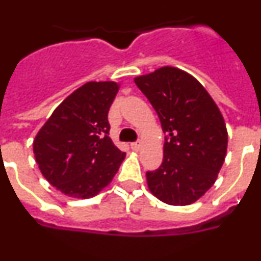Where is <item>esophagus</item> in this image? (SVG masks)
Instances as JSON below:
<instances>
[{
	"label": "esophagus",
	"instance_id": "obj_1",
	"mask_svg": "<svg viewBox=\"0 0 261 261\" xmlns=\"http://www.w3.org/2000/svg\"><path fill=\"white\" fill-rule=\"evenodd\" d=\"M140 148H142V143L140 142H135V143H131V149L133 150H140Z\"/></svg>",
	"mask_w": 261,
	"mask_h": 261
}]
</instances>
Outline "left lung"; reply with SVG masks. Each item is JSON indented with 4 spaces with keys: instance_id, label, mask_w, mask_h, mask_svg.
Returning <instances> with one entry per match:
<instances>
[{
    "instance_id": "left-lung-1",
    "label": "left lung",
    "mask_w": 261,
    "mask_h": 261,
    "mask_svg": "<svg viewBox=\"0 0 261 261\" xmlns=\"http://www.w3.org/2000/svg\"><path fill=\"white\" fill-rule=\"evenodd\" d=\"M135 84L166 134L164 161L147 172L148 188L167 204L193 203L214 186L225 160L228 133L223 116L206 89L177 68L139 75Z\"/></svg>"
}]
</instances>
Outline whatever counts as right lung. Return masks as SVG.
<instances>
[{"label":"right lung","mask_w":261,"mask_h":261,"mask_svg":"<svg viewBox=\"0 0 261 261\" xmlns=\"http://www.w3.org/2000/svg\"><path fill=\"white\" fill-rule=\"evenodd\" d=\"M118 87L112 81L87 82L53 112L36 135V162L45 179L65 196H96L125 160L126 153L108 136V112Z\"/></svg>","instance_id":"right-lung-1"}]
</instances>
